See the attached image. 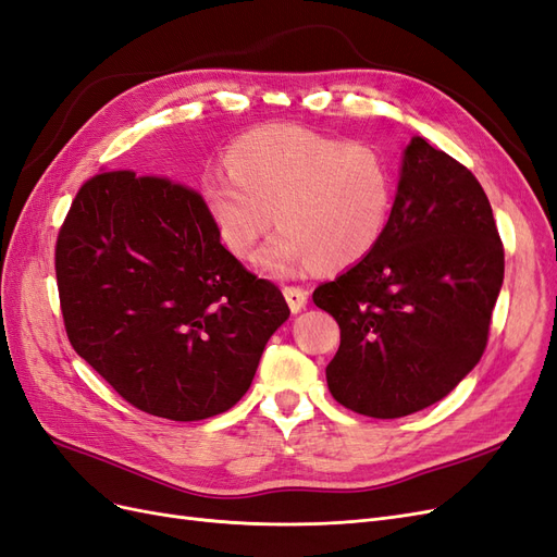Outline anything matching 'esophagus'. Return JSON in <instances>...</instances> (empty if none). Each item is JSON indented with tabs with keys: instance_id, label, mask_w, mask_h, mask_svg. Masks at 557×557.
I'll return each mask as SVG.
<instances>
[{
	"instance_id": "esophagus-1",
	"label": "esophagus",
	"mask_w": 557,
	"mask_h": 557,
	"mask_svg": "<svg viewBox=\"0 0 557 557\" xmlns=\"http://www.w3.org/2000/svg\"><path fill=\"white\" fill-rule=\"evenodd\" d=\"M283 295H285V301H288V307H290L293 313H297V311L307 307L309 293L301 288V285H283Z\"/></svg>"
}]
</instances>
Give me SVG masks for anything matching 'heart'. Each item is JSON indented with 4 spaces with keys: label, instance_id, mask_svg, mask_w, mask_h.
Listing matches in <instances>:
<instances>
[{
    "label": "heart",
    "instance_id": "b5f03b06",
    "mask_svg": "<svg viewBox=\"0 0 557 557\" xmlns=\"http://www.w3.org/2000/svg\"><path fill=\"white\" fill-rule=\"evenodd\" d=\"M201 199L225 248L260 256L269 272L344 269L364 260L391 223L395 170L376 146L348 144L299 125L256 127L227 148V170L201 178Z\"/></svg>",
    "mask_w": 557,
    "mask_h": 557
}]
</instances>
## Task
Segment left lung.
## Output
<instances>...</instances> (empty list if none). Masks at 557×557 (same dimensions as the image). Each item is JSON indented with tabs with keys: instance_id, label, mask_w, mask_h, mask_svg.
<instances>
[{
	"instance_id": "8db88e82",
	"label": "left lung",
	"mask_w": 557,
	"mask_h": 557,
	"mask_svg": "<svg viewBox=\"0 0 557 557\" xmlns=\"http://www.w3.org/2000/svg\"><path fill=\"white\" fill-rule=\"evenodd\" d=\"M504 246L481 183L413 137L379 246L313 290L339 323L327 387L342 407L401 418L446 397L481 360Z\"/></svg>"
}]
</instances>
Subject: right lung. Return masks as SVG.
I'll list each match as a JSON object with an SVG mask.
<instances>
[{"mask_svg":"<svg viewBox=\"0 0 557 557\" xmlns=\"http://www.w3.org/2000/svg\"><path fill=\"white\" fill-rule=\"evenodd\" d=\"M55 276L78 356L132 407L178 423L232 409L290 315L278 285L221 244L197 190L132 170L81 185Z\"/></svg>","mask_w":557,"mask_h":557,"instance_id":"add662e5","label":"right lung"}]
</instances>
